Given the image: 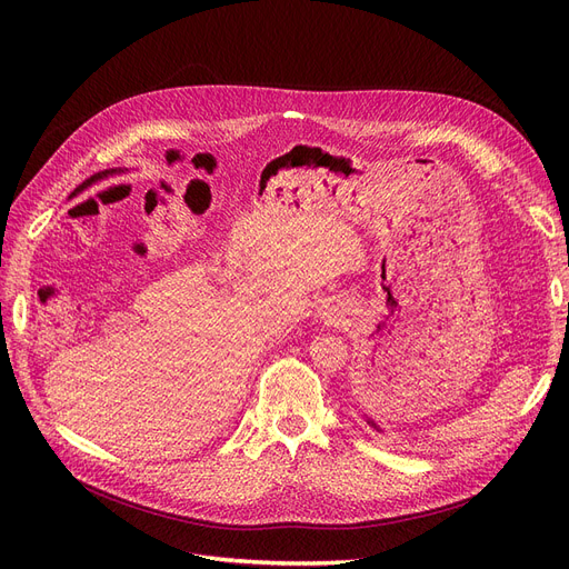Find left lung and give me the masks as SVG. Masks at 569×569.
<instances>
[{"mask_svg":"<svg viewBox=\"0 0 569 569\" xmlns=\"http://www.w3.org/2000/svg\"><path fill=\"white\" fill-rule=\"evenodd\" d=\"M369 425H373V422H369ZM373 427H376V425H373Z\"/></svg>","mask_w":569,"mask_h":569,"instance_id":"1","label":"left lung"}]
</instances>
